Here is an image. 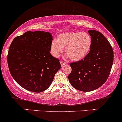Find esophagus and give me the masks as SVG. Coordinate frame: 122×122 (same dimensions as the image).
<instances>
[{
	"label": "esophagus",
	"instance_id": "obj_1",
	"mask_svg": "<svg viewBox=\"0 0 122 122\" xmlns=\"http://www.w3.org/2000/svg\"><path fill=\"white\" fill-rule=\"evenodd\" d=\"M60 63H61V67H63V66L66 64V63H64L63 61H61V62H60Z\"/></svg>",
	"mask_w": 122,
	"mask_h": 122
}]
</instances>
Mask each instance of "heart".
<instances>
[{"label":"heart","mask_w":122,"mask_h":122,"mask_svg":"<svg viewBox=\"0 0 122 122\" xmlns=\"http://www.w3.org/2000/svg\"><path fill=\"white\" fill-rule=\"evenodd\" d=\"M92 40L88 33L81 31L66 32L59 34L51 43V52L58 57L65 47V56L73 61H81L91 51Z\"/></svg>","instance_id":"heart-1"}]
</instances>
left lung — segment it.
Here are the masks:
<instances>
[{
    "instance_id": "8db88e82",
    "label": "left lung",
    "mask_w": 122,
    "mask_h": 122,
    "mask_svg": "<svg viewBox=\"0 0 122 122\" xmlns=\"http://www.w3.org/2000/svg\"><path fill=\"white\" fill-rule=\"evenodd\" d=\"M92 45L88 55L81 61L70 64L72 71L69 81L73 88L82 92H91L106 81L112 70L114 52L108 40L101 33L89 30Z\"/></svg>"
}]
</instances>
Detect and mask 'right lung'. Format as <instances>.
<instances>
[{
	"label": "right lung",
	"instance_id": "right-lung-1",
	"mask_svg": "<svg viewBox=\"0 0 122 122\" xmlns=\"http://www.w3.org/2000/svg\"><path fill=\"white\" fill-rule=\"evenodd\" d=\"M52 39L48 31H28L12 42L7 56L9 70L25 89L36 93L45 91L61 68L59 59L50 52Z\"/></svg>",
	"mask_w": 122,
	"mask_h": 122
}]
</instances>
